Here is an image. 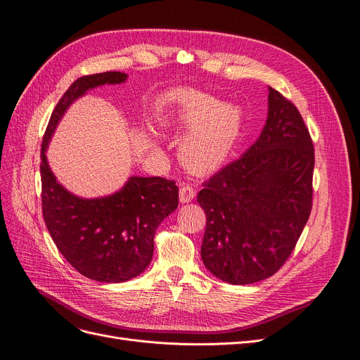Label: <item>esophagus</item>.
Returning <instances> with one entry per match:
<instances>
[{"mask_svg":"<svg viewBox=\"0 0 360 360\" xmlns=\"http://www.w3.org/2000/svg\"><path fill=\"white\" fill-rule=\"evenodd\" d=\"M194 195H195V190L191 187L190 184L184 182L181 185V188H179V200H181V203L191 202L194 199Z\"/></svg>","mask_w":360,"mask_h":360,"instance_id":"esophagus-1","label":"esophagus"}]
</instances>
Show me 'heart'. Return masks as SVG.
<instances>
[{"instance_id":"heart-1","label":"heart","mask_w":360,"mask_h":360,"mask_svg":"<svg viewBox=\"0 0 360 360\" xmlns=\"http://www.w3.org/2000/svg\"><path fill=\"white\" fill-rule=\"evenodd\" d=\"M167 125L190 131L181 155L193 172L205 173L221 166L233 149L242 129V112L235 106L194 89L170 91L161 103Z\"/></svg>"}]
</instances>
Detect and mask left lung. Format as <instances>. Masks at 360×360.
Returning a JSON list of instances; mask_svg holds the SVG:
<instances>
[{"instance_id": "1", "label": "left lung", "mask_w": 360, "mask_h": 360, "mask_svg": "<svg viewBox=\"0 0 360 360\" xmlns=\"http://www.w3.org/2000/svg\"><path fill=\"white\" fill-rule=\"evenodd\" d=\"M314 145L302 115L269 88L257 142L206 179L197 202L206 214L202 260L230 284H252L281 269L312 207Z\"/></svg>"}]
</instances>
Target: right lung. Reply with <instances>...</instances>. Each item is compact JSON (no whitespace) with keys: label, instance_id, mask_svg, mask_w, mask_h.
<instances>
[{"label":"right lung","instance_id":"right-lung-1","mask_svg":"<svg viewBox=\"0 0 360 360\" xmlns=\"http://www.w3.org/2000/svg\"><path fill=\"white\" fill-rule=\"evenodd\" d=\"M121 72L79 77L55 106L41 142V211L56 248L73 268L98 283H122L142 274L154 254V236L178 207L176 182L133 176L124 188L101 199H80L56 182L46 148L67 108L91 88L121 84Z\"/></svg>","mask_w":360,"mask_h":360}]
</instances>
